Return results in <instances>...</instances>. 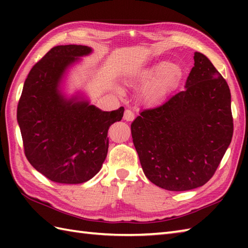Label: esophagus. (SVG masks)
<instances>
[{
  "label": "esophagus",
  "instance_id": "34e87169",
  "mask_svg": "<svg viewBox=\"0 0 248 248\" xmlns=\"http://www.w3.org/2000/svg\"><path fill=\"white\" fill-rule=\"evenodd\" d=\"M124 119L127 120V121H132L134 119V114H133L132 110L125 109L124 114Z\"/></svg>",
  "mask_w": 248,
  "mask_h": 248
}]
</instances>
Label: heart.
<instances>
[{
	"label": "heart",
	"instance_id": "heart-1",
	"mask_svg": "<svg viewBox=\"0 0 248 248\" xmlns=\"http://www.w3.org/2000/svg\"><path fill=\"white\" fill-rule=\"evenodd\" d=\"M181 75L180 67L168 61H161L130 77L127 83L132 87L145 86L140 98L145 103L154 104L166 96Z\"/></svg>",
	"mask_w": 248,
	"mask_h": 248
}]
</instances>
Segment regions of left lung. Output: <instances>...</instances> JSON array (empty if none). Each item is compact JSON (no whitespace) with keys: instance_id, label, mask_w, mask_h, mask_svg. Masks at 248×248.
I'll use <instances>...</instances> for the list:
<instances>
[{"instance_id":"8db88e82","label":"left lung","mask_w":248,"mask_h":248,"mask_svg":"<svg viewBox=\"0 0 248 248\" xmlns=\"http://www.w3.org/2000/svg\"><path fill=\"white\" fill-rule=\"evenodd\" d=\"M186 89L145 109L131 124L145 176L167 191H188L214 175L233 133L227 82L207 56L194 53Z\"/></svg>"}]
</instances>
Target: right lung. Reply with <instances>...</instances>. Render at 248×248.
Listing matches in <instances>:
<instances>
[{"label": "right lung", "mask_w": 248, "mask_h": 248, "mask_svg": "<svg viewBox=\"0 0 248 248\" xmlns=\"http://www.w3.org/2000/svg\"><path fill=\"white\" fill-rule=\"evenodd\" d=\"M87 46L52 48L31 68L18 103L17 120L31 165L51 181L78 184L101 170L108 131L124 108L104 112L82 93L67 97L62 84L68 69L87 56Z\"/></svg>", "instance_id": "obj_1"}]
</instances>
